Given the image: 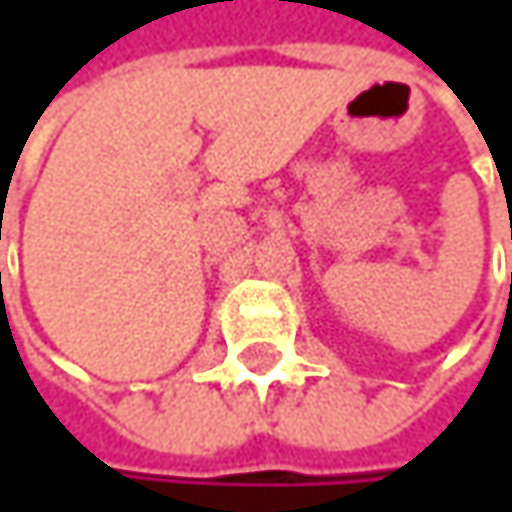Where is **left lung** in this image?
I'll return each mask as SVG.
<instances>
[{
    "mask_svg": "<svg viewBox=\"0 0 512 512\" xmlns=\"http://www.w3.org/2000/svg\"><path fill=\"white\" fill-rule=\"evenodd\" d=\"M510 299H512V272H510Z\"/></svg>",
    "mask_w": 512,
    "mask_h": 512,
    "instance_id": "left-lung-1",
    "label": "left lung"
}]
</instances>
